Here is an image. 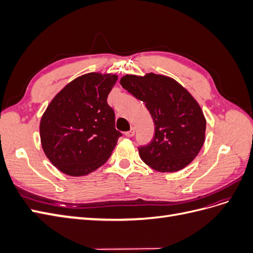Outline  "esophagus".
Returning a JSON list of instances; mask_svg holds the SVG:
<instances>
[{
  "label": "esophagus",
  "instance_id": "esophagus-1",
  "mask_svg": "<svg viewBox=\"0 0 253 253\" xmlns=\"http://www.w3.org/2000/svg\"><path fill=\"white\" fill-rule=\"evenodd\" d=\"M134 135H135V128L134 127H131V128H129V131L126 132V137H133Z\"/></svg>",
  "mask_w": 253,
  "mask_h": 253
}]
</instances>
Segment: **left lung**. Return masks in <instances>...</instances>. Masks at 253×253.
<instances>
[{
	"instance_id": "8db88e82",
	"label": "left lung",
	"mask_w": 253,
	"mask_h": 253,
	"mask_svg": "<svg viewBox=\"0 0 253 253\" xmlns=\"http://www.w3.org/2000/svg\"><path fill=\"white\" fill-rule=\"evenodd\" d=\"M122 87L144 102L155 125L152 141L139 147V156L158 172L187 167L205 142L206 119L201 106L174 79L163 75H126Z\"/></svg>"
}]
</instances>
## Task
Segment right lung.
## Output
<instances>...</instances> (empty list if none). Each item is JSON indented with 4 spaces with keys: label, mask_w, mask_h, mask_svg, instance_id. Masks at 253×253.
I'll list each match as a JSON object with an SVG mask.
<instances>
[{
    "label": "right lung",
    "mask_w": 253,
    "mask_h": 253,
    "mask_svg": "<svg viewBox=\"0 0 253 253\" xmlns=\"http://www.w3.org/2000/svg\"><path fill=\"white\" fill-rule=\"evenodd\" d=\"M116 75L89 73L56 95L40 122L45 155L67 175L82 176L101 167L122 134L115 128L108 96Z\"/></svg>",
    "instance_id": "add662e5"
}]
</instances>
